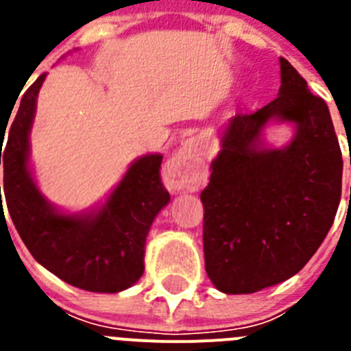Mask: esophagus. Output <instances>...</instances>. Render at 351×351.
I'll list each match as a JSON object with an SVG mask.
<instances>
[{
	"mask_svg": "<svg viewBox=\"0 0 351 351\" xmlns=\"http://www.w3.org/2000/svg\"><path fill=\"white\" fill-rule=\"evenodd\" d=\"M200 178V161L191 142H186L167 165V181L173 191L195 190Z\"/></svg>",
	"mask_w": 351,
	"mask_h": 351,
	"instance_id": "obj_1",
	"label": "esophagus"
}]
</instances>
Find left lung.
Listing matches in <instances>:
<instances>
[{"label":"left lung","instance_id":"left-lung-1","mask_svg":"<svg viewBox=\"0 0 351 351\" xmlns=\"http://www.w3.org/2000/svg\"><path fill=\"white\" fill-rule=\"evenodd\" d=\"M280 63V96L232 117L200 193L206 271L225 293H253L297 274L339 207L343 158L327 104L285 58ZM272 117L295 122L296 137L285 149H256Z\"/></svg>","mask_w":351,"mask_h":351}]
</instances>
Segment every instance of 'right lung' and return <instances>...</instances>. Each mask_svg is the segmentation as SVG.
Wrapping results in <instances>:
<instances>
[{
  "label": "right lung",
  "mask_w": 351,
  "mask_h": 351,
  "mask_svg": "<svg viewBox=\"0 0 351 351\" xmlns=\"http://www.w3.org/2000/svg\"><path fill=\"white\" fill-rule=\"evenodd\" d=\"M43 79L45 73L21 98L5 149V128L0 130V165L8 214L33 258L47 271L71 287L116 293L132 287L144 272L149 226L170 200L160 176L163 156L151 154L135 161L107 204L93 216L56 213L27 170V135Z\"/></svg>",
  "instance_id": "obj_1"
}]
</instances>
